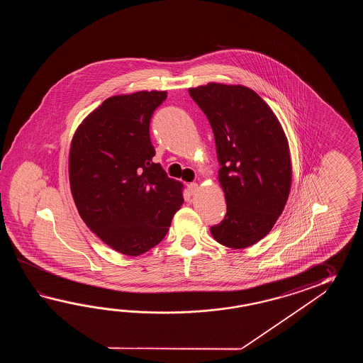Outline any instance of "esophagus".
Instances as JSON below:
<instances>
[{
  "label": "esophagus",
  "instance_id": "esophagus-1",
  "mask_svg": "<svg viewBox=\"0 0 363 363\" xmlns=\"http://www.w3.org/2000/svg\"><path fill=\"white\" fill-rule=\"evenodd\" d=\"M197 189H199V184L197 183H191V184H188V186H186V191L189 193V196H192V194L197 192Z\"/></svg>",
  "mask_w": 363,
  "mask_h": 363
}]
</instances>
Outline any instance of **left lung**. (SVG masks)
I'll return each mask as SVG.
<instances>
[{
    "instance_id": "obj_1",
    "label": "left lung",
    "mask_w": 363,
    "mask_h": 363,
    "mask_svg": "<svg viewBox=\"0 0 363 363\" xmlns=\"http://www.w3.org/2000/svg\"><path fill=\"white\" fill-rule=\"evenodd\" d=\"M189 94L214 132L227 213L210 228L224 247L263 239L286 206L292 166L286 133L269 105L242 85L208 83Z\"/></svg>"
}]
</instances>
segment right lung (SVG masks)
Wrapping results in <instances>:
<instances>
[{
  "instance_id": "right-lung-1",
  "label": "right lung",
  "mask_w": 363,
  "mask_h": 363,
  "mask_svg": "<svg viewBox=\"0 0 363 363\" xmlns=\"http://www.w3.org/2000/svg\"><path fill=\"white\" fill-rule=\"evenodd\" d=\"M167 93L114 96L79 125L69 149L71 193L89 230L125 255L162 241L183 203V184L155 163L150 119Z\"/></svg>"
}]
</instances>
